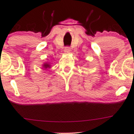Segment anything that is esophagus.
<instances>
[{
    "label": "esophagus",
    "instance_id": "obj_1",
    "mask_svg": "<svg viewBox=\"0 0 134 134\" xmlns=\"http://www.w3.org/2000/svg\"><path fill=\"white\" fill-rule=\"evenodd\" d=\"M70 51H71V48H70L69 47H66L64 49V52L65 54L69 53Z\"/></svg>",
    "mask_w": 134,
    "mask_h": 134
}]
</instances>
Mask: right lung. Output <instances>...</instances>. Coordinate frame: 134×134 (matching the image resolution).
I'll return each instance as SVG.
<instances>
[{
  "mask_svg": "<svg viewBox=\"0 0 134 134\" xmlns=\"http://www.w3.org/2000/svg\"><path fill=\"white\" fill-rule=\"evenodd\" d=\"M43 68L44 69H47L50 68V67H51V65H50L49 63H44V64H43Z\"/></svg>",
  "mask_w": 134,
  "mask_h": 134,
  "instance_id": "obj_1",
  "label": "right lung"
}]
</instances>
